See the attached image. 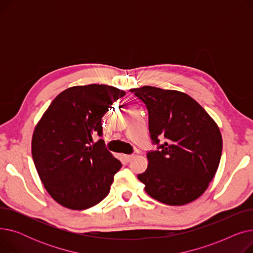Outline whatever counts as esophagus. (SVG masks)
Masks as SVG:
<instances>
[{
	"label": "esophagus",
	"instance_id": "34e87169",
	"mask_svg": "<svg viewBox=\"0 0 253 253\" xmlns=\"http://www.w3.org/2000/svg\"><path fill=\"white\" fill-rule=\"evenodd\" d=\"M133 158H134V155H125L124 156V159H125L127 162H130Z\"/></svg>",
	"mask_w": 253,
	"mask_h": 253
}]
</instances>
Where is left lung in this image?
I'll return each mask as SVG.
<instances>
[{"instance_id":"obj_1","label":"left lung","mask_w":253,"mask_h":253,"mask_svg":"<svg viewBox=\"0 0 253 253\" xmlns=\"http://www.w3.org/2000/svg\"><path fill=\"white\" fill-rule=\"evenodd\" d=\"M149 111V130L155 143L148 168L138 174L155 200L181 206L201 197L214 177L222 151L220 130L190 95L152 86L131 89Z\"/></svg>"}]
</instances>
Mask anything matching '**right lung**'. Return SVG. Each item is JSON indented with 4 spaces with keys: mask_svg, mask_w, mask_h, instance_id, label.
<instances>
[{
    "mask_svg": "<svg viewBox=\"0 0 253 253\" xmlns=\"http://www.w3.org/2000/svg\"><path fill=\"white\" fill-rule=\"evenodd\" d=\"M125 91L90 84L65 89L37 123L32 155L40 179L61 206L84 210L109 195L121 163L104 148L101 119Z\"/></svg>",
    "mask_w": 253,
    "mask_h": 253,
    "instance_id": "right-lung-1",
    "label": "right lung"
}]
</instances>
